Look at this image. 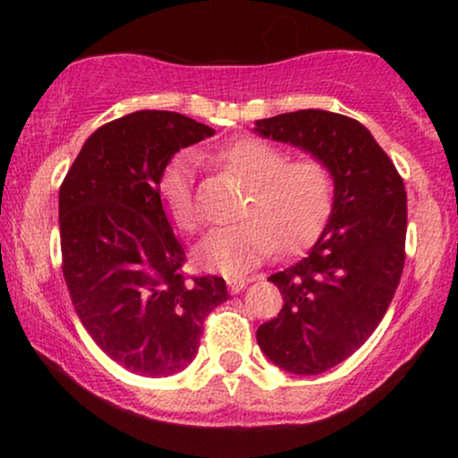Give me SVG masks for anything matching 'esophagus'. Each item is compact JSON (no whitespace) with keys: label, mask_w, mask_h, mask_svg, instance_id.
Masks as SVG:
<instances>
[{"label":"esophagus","mask_w":458,"mask_h":458,"mask_svg":"<svg viewBox=\"0 0 458 458\" xmlns=\"http://www.w3.org/2000/svg\"><path fill=\"white\" fill-rule=\"evenodd\" d=\"M250 281L252 279H248V277H227V287L231 293H240L243 287L250 284Z\"/></svg>","instance_id":"esophagus-1"}]
</instances>
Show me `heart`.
<instances>
[{
    "instance_id": "obj_1",
    "label": "heart",
    "mask_w": 458,
    "mask_h": 458,
    "mask_svg": "<svg viewBox=\"0 0 458 458\" xmlns=\"http://www.w3.org/2000/svg\"><path fill=\"white\" fill-rule=\"evenodd\" d=\"M215 165L248 181L233 225L212 229L196 250L210 271L242 273L267 259L275 248L293 250L321 229L334 198V177L318 156L290 154L260 137H240L210 154ZM160 198L181 231L199 227L193 198V165L177 156L160 174Z\"/></svg>"
}]
</instances>
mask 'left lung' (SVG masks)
Wrapping results in <instances>:
<instances>
[{
    "label": "left lung",
    "instance_id": "left-lung-1",
    "mask_svg": "<svg viewBox=\"0 0 458 458\" xmlns=\"http://www.w3.org/2000/svg\"><path fill=\"white\" fill-rule=\"evenodd\" d=\"M254 131L318 156L334 177L323 233L304 259L268 277L284 309L256 331L273 365L318 375L354 354L392 302L404 268V181L354 118L298 110L256 121Z\"/></svg>",
    "mask_w": 458,
    "mask_h": 458
}]
</instances>
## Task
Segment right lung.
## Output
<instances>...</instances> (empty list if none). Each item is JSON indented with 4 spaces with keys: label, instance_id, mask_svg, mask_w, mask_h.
Here are the masks:
<instances>
[{
    "label": "right lung",
    "instance_id": "add662e5",
    "mask_svg": "<svg viewBox=\"0 0 458 458\" xmlns=\"http://www.w3.org/2000/svg\"><path fill=\"white\" fill-rule=\"evenodd\" d=\"M210 135L177 112H133L85 141L60 187L62 273L74 310L112 360L148 377L190 365L204 318L229 298L223 277L183 273V246L160 199L173 156Z\"/></svg>",
    "mask_w": 458,
    "mask_h": 458
}]
</instances>
